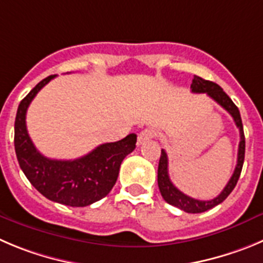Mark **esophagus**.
I'll list each match as a JSON object with an SVG mask.
<instances>
[{
	"label": "esophagus",
	"mask_w": 263,
	"mask_h": 263,
	"mask_svg": "<svg viewBox=\"0 0 263 263\" xmlns=\"http://www.w3.org/2000/svg\"><path fill=\"white\" fill-rule=\"evenodd\" d=\"M153 136H154V131H152V129H144V131L140 132L139 136H137V144L141 145V144H144L145 141L151 140Z\"/></svg>",
	"instance_id": "obj_1"
}]
</instances>
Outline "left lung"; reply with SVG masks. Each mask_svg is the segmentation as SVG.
Masks as SVG:
<instances>
[{"mask_svg": "<svg viewBox=\"0 0 263 263\" xmlns=\"http://www.w3.org/2000/svg\"><path fill=\"white\" fill-rule=\"evenodd\" d=\"M191 89L193 93H206V95L212 97L217 104H219L226 111H228L231 114V117L234 118L235 124L239 128L240 131V143H239V152H237V165L235 167L234 174H232L231 179L228 180L227 185L224 187V190L219 193L215 198L209 201H201L196 200V198L190 197V196L184 195L181 191H179L178 188L171 183L170 176H168V158L167 154H166L165 149L161 151V158H159L158 163V188L159 192H161L162 197L170 205L176 206L179 209H181L185 213H203L206 210L213 209L214 206L219 205L220 202L226 200L228 197V195L234 191L235 185H236L237 180L240 178V174H241L242 163H244V156H245V137H244V129H242V122L241 117H240V111L237 109L236 105L232 102V100L226 95L224 90L219 87L215 83L209 82V80H205L200 76H195L192 80V84H191Z\"/></svg>", "mask_w": 263, "mask_h": 263, "instance_id": "1", "label": "left lung"}]
</instances>
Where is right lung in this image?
Wrapping results in <instances>:
<instances>
[{"mask_svg":"<svg viewBox=\"0 0 263 263\" xmlns=\"http://www.w3.org/2000/svg\"><path fill=\"white\" fill-rule=\"evenodd\" d=\"M55 75L41 80L21 101L14 126L16 158L24 175L43 196L62 205L83 208L101 200L114 187L120 163L136 148L137 136L129 134L115 143L101 144L87 156L72 161L50 159L35 148L26 126L31 101Z\"/></svg>","mask_w":263,"mask_h":263,"instance_id":"1","label":"right lung"}]
</instances>
